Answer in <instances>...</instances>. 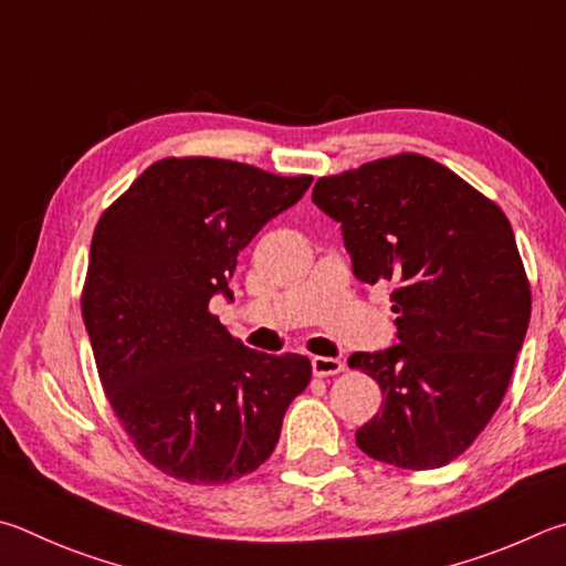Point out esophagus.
<instances>
[{
	"instance_id": "esophagus-1",
	"label": "esophagus",
	"mask_w": 566,
	"mask_h": 566,
	"mask_svg": "<svg viewBox=\"0 0 566 566\" xmlns=\"http://www.w3.org/2000/svg\"><path fill=\"white\" fill-rule=\"evenodd\" d=\"M312 368H314L316 376H336V374L344 371V364L338 361V358H332V356H314Z\"/></svg>"
}]
</instances>
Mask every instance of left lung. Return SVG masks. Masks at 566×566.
<instances>
[{"label": "left lung", "mask_w": 566, "mask_h": 566, "mask_svg": "<svg viewBox=\"0 0 566 566\" xmlns=\"http://www.w3.org/2000/svg\"><path fill=\"white\" fill-rule=\"evenodd\" d=\"M312 200L342 222L358 280L394 284L398 344L348 358L384 394L356 446L403 470L446 465L500 408L527 334L530 282L510 220L416 153L318 178Z\"/></svg>", "instance_id": "left-lung-1"}]
</instances>
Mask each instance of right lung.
<instances>
[{
	"label": "right lung",
	"instance_id": "right-lung-1",
	"mask_svg": "<svg viewBox=\"0 0 566 566\" xmlns=\"http://www.w3.org/2000/svg\"><path fill=\"white\" fill-rule=\"evenodd\" d=\"M310 185L166 158L101 214L81 312L111 408L170 478L222 485L260 468L310 384V358L254 352L208 310L214 294L232 300L238 254Z\"/></svg>",
	"mask_w": 566,
	"mask_h": 566
}]
</instances>
